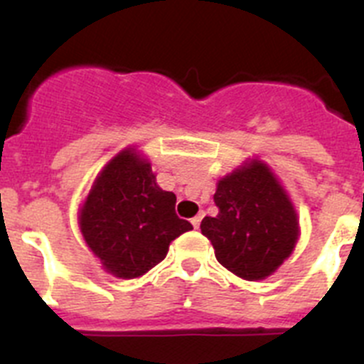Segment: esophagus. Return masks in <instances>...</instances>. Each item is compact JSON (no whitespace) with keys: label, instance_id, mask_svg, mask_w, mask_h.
<instances>
[{"label":"esophagus","instance_id":"esophagus-1","mask_svg":"<svg viewBox=\"0 0 364 364\" xmlns=\"http://www.w3.org/2000/svg\"><path fill=\"white\" fill-rule=\"evenodd\" d=\"M200 220H202V215H197V217L191 218V224L198 230V226H200Z\"/></svg>","mask_w":364,"mask_h":364}]
</instances>
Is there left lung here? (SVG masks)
I'll list each match as a JSON object with an SVG mask.
<instances>
[{"mask_svg": "<svg viewBox=\"0 0 364 364\" xmlns=\"http://www.w3.org/2000/svg\"><path fill=\"white\" fill-rule=\"evenodd\" d=\"M213 200L218 215L204 217L200 230L231 273L260 281L294 252L297 213L266 164L252 160L218 180Z\"/></svg>", "mask_w": 364, "mask_h": 364, "instance_id": "1", "label": "left lung"}]
</instances>
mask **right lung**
<instances>
[{"instance_id": "1", "label": "right lung", "mask_w": 364, "mask_h": 364, "mask_svg": "<svg viewBox=\"0 0 364 364\" xmlns=\"http://www.w3.org/2000/svg\"><path fill=\"white\" fill-rule=\"evenodd\" d=\"M175 193L156 184L134 149L118 153L96 176L80 210V230L104 269L140 277L162 262L169 244L193 226L175 213Z\"/></svg>"}]
</instances>
